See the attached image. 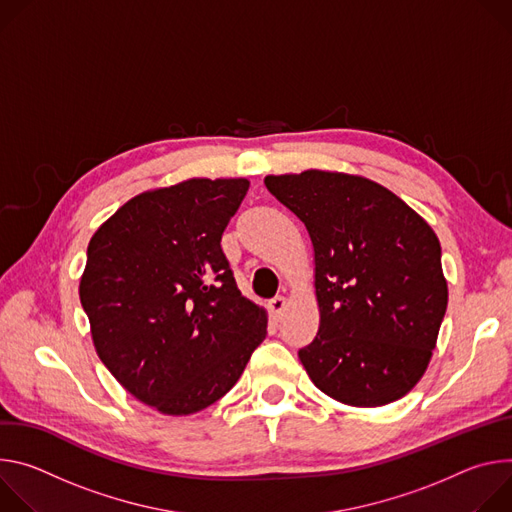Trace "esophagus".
<instances>
[{
    "mask_svg": "<svg viewBox=\"0 0 512 512\" xmlns=\"http://www.w3.org/2000/svg\"><path fill=\"white\" fill-rule=\"evenodd\" d=\"M287 307V299L285 297H274L270 303H268V311L274 319H280L282 317V311H285Z\"/></svg>",
    "mask_w": 512,
    "mask_h": 512,
    "instance_id": "obj_1",
    "label": "esophagus"
}]
</instances>
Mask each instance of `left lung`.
Wrapping results in <instances>:
<instances>
[{"label":"left lung","instance_id":"8db88e82","mask_svg":"<svg viewBox=\"0 0 512 512\" xmlns=\"http://www.w3.org/2000/svg\"><path fill=\"white\" fill-rule=\"evenodd\" d=\"M264 185L313 244L319 331L299 350L309 378L350 407L403 399L429 366L447 309L431 225L358 175L311 168Z\"/></svg>","mask_w":512,"mask_h":512}]
</instances>
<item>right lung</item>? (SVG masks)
Here are the masks:
<instances>
[{
    "label": "right lung",
    "mask_w": 512,
    "mask_h": 512,
    "mask_svg": "<svg viewBox=\"0 0 512 512\" xmlns=\"http://www.w3.org/2000/svg\"><path fill=\"white\" fill-rule=\"evenodd\" d=\"M248 187L189 179L140 193L89 242L79 297L95 352L162 415L219 401L266 337V311L240 293L221 252Z\"/></svg>",
    "instance_id": "1"
}]
</instances>
